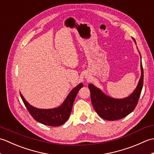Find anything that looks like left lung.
Segmentation results:
<instances>
[{
  "mask_svg": "<svg viewBox=\"0 0 154 154\" xmlns=\"http://www.w3.org/2000/svg\"><path fill=\"white\" fill-rule=\"evenodd\" d=\"M132 39L136 44V40L134 38ZM138 52L141 58V77L136 88L128 97L123 99H115L108 96L94 85L89 84L91 103L97 113L102 119L106 120H116L123 119L131 113L138 104L143 82L142 57L139 51Z\"/></svg>",
  "mask_w": 154,
  "mask_h": 154,
  "instance_id": "obj_1",
  "label": "left lung"
}]
</instances>
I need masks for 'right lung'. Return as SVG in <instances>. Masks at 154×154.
<instances>
[{"instance_id": "obj_1", "label": "right lung", "mask_w": 154, "mask_h": 154, "mask_svg": "<svg viewBox=\"0 0 154 154\" xmlns=\"http://www.w3.org/2000/svg\"><path fill=\"white\" fill-rule=\"evenodd\" d=\"M83 87V84L82 83H79L70 91L63 103L60 106L49 109H38L32 106L25 100L20 92V94L23 103L34 119L45 125L59 126L63 124L69 118L75 97L77 96L78 91Z\"/></svg>"}]
</instances>
